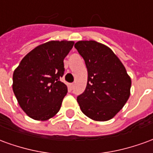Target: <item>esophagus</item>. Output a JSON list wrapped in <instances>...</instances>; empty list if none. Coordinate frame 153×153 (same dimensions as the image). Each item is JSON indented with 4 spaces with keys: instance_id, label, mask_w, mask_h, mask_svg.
I'll return each instance as SVG.
<instances>
[{
    "instance_id": "obj_1",
    "label": "esophagus",
    "mask_w": 153,
    "mask_h": 153,
    "mask_svg": "<svg viewBox=\"0 0 153 153\" xmlns=\"http://www.w3.org/2000/svg\"><path fill=\"white\" fill-rule=\"evenodd\" d=\"M74 86V83H70V89H73Z\"/></svg>"
}]
</instances>
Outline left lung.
<instances>
[{
	"instance_id": "left-lung-1",
	"label": "left lung",
	"mask_w": 153,
	"mask_h": 153,
	"mask_svg": "<svg viewBox=\"0 0 153 153\" xmlns=\"http://www.w3.org/2000/svg\"><path fill=\"white\" fill-rule=\"evenodd\" d=\"M88 70L86 89L77 97L82 112L95 121L112 119L130 96L131 79L113 51L96 41L74 44Z\"/></svg>"
}]
</instances>
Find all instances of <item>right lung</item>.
Masks as SVG:
<instances>
[{
    "instance_id": "obj_1",
    "label": "right lung",
    "mask_w": 153,
    "mask_h": 153,
    "mask_svg": "<svg viewBox=\"0 0 153 153\" xmlns=\"http://www.w3.org/2000/svg\"><path fill=\"white\" fill-rule=\"evenodd\" d=\"M73 41H49L28 52L13 74V92L19 105L30 118L47 120L60 111L67 86L63 76L64 59Z\"/></svg>"
}]
</instances>
